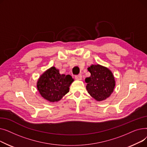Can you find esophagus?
I'll return each instance as SVG.
<instances>
[{"label":"esophagus","mask_w":147,"mask_h":147,"mask_svg":"<svg viewBox=\"0 0 147 147\" xmlns=\"http://www.w3.org/2000/svg\"><path fill=\"white\" fill-rule=\"evenodd\" d=\"M75 79L76 80H80L82 79V75L81 74H79L78 76H75Z\"/></svg>","instance_id":"esophagus-1"}]
</instances>
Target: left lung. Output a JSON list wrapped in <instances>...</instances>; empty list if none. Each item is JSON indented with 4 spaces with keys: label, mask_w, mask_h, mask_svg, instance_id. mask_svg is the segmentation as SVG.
I'll return each mask as SVG.
<instances>
[{
    "label": "left lung",
    "mask_w": 147,
    "mask_h": 147,
    "mask_svg": "<svg viewBox=\"0 0 147 147\" xmlns=\"http://www.w3.org/2000/svg\"><path fill=\"white\" fill-rule=\"evenodd\" d=\"M90 76L85 79L89 94L97 101H104L114 91L115 81L109 68L99 64H92L88 68Z\"/></svg>",
    "instance_id": "left-lung-1"
}]
</instances>
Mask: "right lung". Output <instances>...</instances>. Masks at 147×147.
<instances>
[{"label": "right lung", "instance_id": "add662e5", "mask_svg": "<svg viewBox=\"0 0 147 147\" xmlns=\"http://www.w3.org/2000/svg\"><path fill=\"white\" fill-rule=\"evenodd\" d=\"M74 79L70 75L61 74L59 69L52 67L38 78L37 88L40 95L51 102H58L69 92Z\"/></svg>", "mask_w": 147, "mask_h": 147}]
</instances>
